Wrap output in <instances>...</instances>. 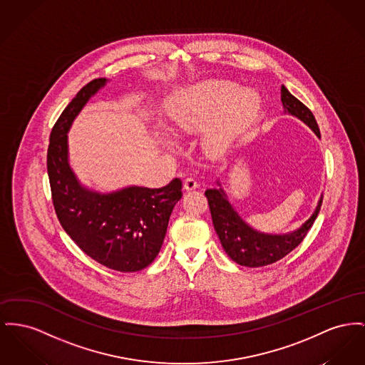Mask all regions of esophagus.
Returning a JSON list of instances; mask_svg holds the SVG:
<instances>
[{
	"label": "esophagus",
	"mask_w": 365,
	"mask_h": 365,
	"mask_svg": "<svg viewBox=\"0 0 365 365\" xmlns=\"http://www.w3.org/2000/svg\"><path fill=\"white\" fill-rule=\"evenodd\" d=\"M197 186L198 185H197V182H195V179H193V178H187L183 182V189L185 190H194Z\"/></svg>",
	"instance_id": "obj_1"
}]
</instances>
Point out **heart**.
<instances>
[{"label": "heart", "mask_w": 365, "mask_h": 365, "mask_svg": "<svg viewBox=\"0 0 365 365\" xmlns=\"http://www.w3.org/2000/svg\"><path fill=\"white\" fill-rule=\"evenodd\" d=\"M260 98L242 91L235 83L208 80L180 91L165 103V113L175 132H197L201 128V149L208 157H220L241 132L257 118ZM168 149L175 145L167 140Z\"/></svg>", "instance_id": "obj_1"}]
</instances>
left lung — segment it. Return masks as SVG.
<instances>
[{
    "mask_svg": "<svg viewBox=\"0 0 365 365\" xmlns=\"http://www.w3.org/2000/svg\"><path fill=\"white\" fill-rule=\"evenodd\" d=\"M281 102L284 113L299 118L320 138V129L313 113L284 86H281ZM216 185L219 189H208L205 192L215 232L226 254L238 264L247 267L272 264L294 251L313 226L322 208V194L314 212L298 229L281 235L262 233L238 215L219 180H216Z\"/></svg>",
    "mask_w": 365,
    "mask_h": 365,
    "instance_id": "obj_1",
    "label": "left lung"
}]
</instances>
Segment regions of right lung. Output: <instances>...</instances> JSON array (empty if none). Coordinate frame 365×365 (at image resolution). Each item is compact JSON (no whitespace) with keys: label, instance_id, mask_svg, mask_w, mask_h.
I'll return each mask as SVG.
<instances>
[{"label":"right lung","instance_id":"right-lung-1","mask_svg":"<svg viewBox=\"0 0 365 365\" xmlns=\"http://www.w3.org/2000/svg\"><path fill=\"white\" fill-rule=\"evenodd\" d=\"M106 78L92 80L67 105L49 136L46 168L52 201L66 233L88 257L108 269L130 273L148 267L158 255L182 182L160 189L127 186L101 193L84 186L68 163L67 133L88 101Z\"/></svg>","mask_w":365,"mask_h":365}]
</instances>
